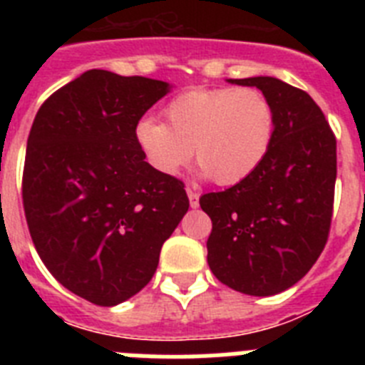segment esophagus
Segmentation results:
<instances>
[{
    "mask_svg": "<svg viewBox=\"0 0 365 365\" xmlns=\"http://www.w3.org/2000/svg\"><path fill=\"white\" fill-rule=\"evenodd\" d=\"M186 193H188V199H190V206L192 208H197L199 206V193L192 188H186Z\"/></svg>",
    "mask_w": 365,
    "mask_h": 365,
    "instance_id": "1",
    "label": "esophagus"
}]
</instances>
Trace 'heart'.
Returning a JSON list of instances; mask_svg holds the SVG:
<instances>
[{"instance_id": "heart-1", "label": "heart", "mask_w": 365, "mask_h": 365, "mask_svg": "<svg viewBox=\"0 0 365 365\" xmlns=\"http://www.w3.org/2000/svg\"><path fill=\"white\" fill-rule=\"evenodd\" d=\"M163 113L166 124L143 118L133 137L146 163L166 177L182 172L193 148L201 175L237 185L261 166L276 133L272 104L254 89H190Z\"/></svg>"}]
</instances>
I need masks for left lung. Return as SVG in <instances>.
<instances>
[{
  "label": "left lung",
  "instance_id": "obj_1",
  "mask_svg": "<svg viewBox=\"0 0 365 365\" xmlns=\"http://www.w3.org/2000/svg\"><path fill=\"white\" fill-rule=\"evenodd\" d=\"M257 87L276 115L269 155L225 192L199 199L215 278L237 292L272 296L311 270L327 243L336 182V138L305 91L272 76L228 80Z\"/></svg>",
  "mask_w": 365,
  "mask_h": 365
}]
</instances>
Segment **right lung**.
<instances>
[{
	"mask_svg": "<svg viewBox=\"0 0 365 365\" xmlns=\"http://www.w3.org/2000/svg\"><path fill=\"white\" fill-rule=\"evenodd\" d=\"M168 93L163 80L91 69L32 122L21 185L32 243L58 282L95 305L143 291L188 212L185 185L155 172L133 137Z\"/></svg>",
	"mask_w": 365,
	"mask_h": 365,
	"instance_id": "1",
	"label": "right lung"
}]
</instances>
